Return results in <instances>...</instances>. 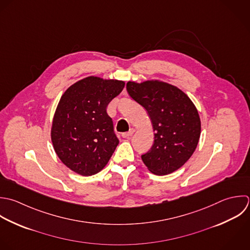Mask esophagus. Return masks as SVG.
I'll return each instance as SVG.
<instances>
[{
  "label": "esophagus",
  "instance_id": "esophagus-1",
  "mask_svg": "<svg viewBox=\"0 0 250 250\" xmlns=\"http://www.w3.org/2000/svg\"><path fill=\"white\" fill-rule=\"evenodd\" d=\"M134 131H135V130H134L133 128H131V129H129L128 132H124V133L122 134V136H123L124 138H130V137L133 135Z\"/></svg>",
  "mask_w": 250,
  "mask_h": 250
}]
</instances>
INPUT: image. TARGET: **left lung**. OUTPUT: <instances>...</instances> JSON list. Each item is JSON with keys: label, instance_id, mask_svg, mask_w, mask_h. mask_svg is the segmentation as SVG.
<instances>
[{"label": "left lung", "instance_id": "1", "mask_svg": "<svg viewBox=\"0 0 250 250\" xmlns=\"http://www.w3.org/2000/svg\"><path fill=\"white\" fill-rule=\"evenodd\" d=\"M126 90L146 109L155 131L153 146L141 156L143 163L156 175L172 173L199 143L201 120L196 106L181 89L165 82H128Z\"/></svg>", "mask_w": 250, "mask_h": 250}]
</instances>
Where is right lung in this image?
<instances>
[{
    "mask_svg": "<svg viewBox=\"0 0 250 250\" xmlns=\"http://www.w3.org/2000/svg\"><path fill=\"white\" fill-rule=\"evenodd\" d=\"M124 87L123 81L90 76L61 96L52 120L51 141L60 161L74 172L90 176L108 164L119 139L106 109Z\"/></svg>",
    "mask_w": 250,
    "mask_h": 250,
    "instance_id": "add662e5",
    "label": "right lung"
}]
</instances>
